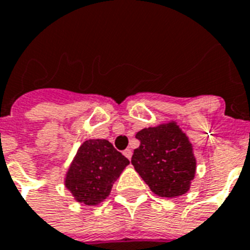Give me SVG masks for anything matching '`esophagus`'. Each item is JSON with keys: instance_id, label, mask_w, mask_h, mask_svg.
Instances as JSON below:
<instances>
[{"instance_id": "34e87169", "label": "esophagus", "mask_w": 250, "mask_h": 250, "mask_svg": "<svg viewBox=\"0 0 250 250\" xmlns=\"http://www.w3.org/2000/svg\"><path fill=\"white\" fill-rule=\"evenodd\" d=\"M123 155H125V156L129 160V159L132 157V150H131V148H127V150L123 151Z\"/></svg>"}]
</instances>
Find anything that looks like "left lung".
Segmentation results:
<instances>
[{"label": "left lung", "instance_id": "1", "mask_svg": "<svg viewBox=\"0 0 250 250\" xmlns=\"http://www.w3.org/2000/svg\"><path fill=\"white\" fill-rule=\"evenodd\" d=\"M140 147L132 165L156 196L174 198L187 193L196 174V157L188 136L170 121L138 131Z\"/></svg>", "mask_w": 250, "mask_h": 250}]
</instances>
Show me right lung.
I'll return each instance as SVG.
<instances>
[{
	"mask_svg": "<svg viewBox=\"0 0 250 250\" xmlns=\"http://www.w3.org/2000/svg\"><path fill=\"white\" fill-rule=\"evenodd\" d=\"M128 164V159L108 140H86L67 170L64 186L76 202L96 206L106 200L114 182Z\"/></svg>",
	"mask_w": 250,
	"mask_h": 250,
	"instance_id": "add662e5",
	"label": "right lung"
}]
</instances>
